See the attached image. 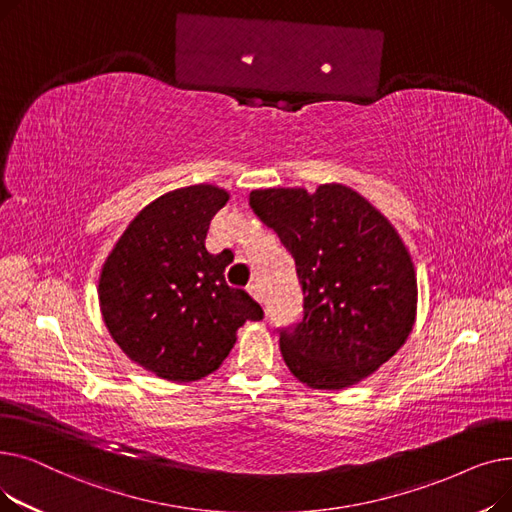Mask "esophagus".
<instances>
[{"instance_id": "1", "label": "esophagus", "mask_w": 512, "mask_h": 512, "mask_svg": "<svg viewBox=\"0 0 512 512\" xmlns=\"http://www.w3.org/2000/svg\"><path fill=\"white\" fill-rule=\"evenodd\" d=\"M247 292L251 294V297H253L257 303H263V292H261L259 282H251V284L247 286Z\"/></svg>"}]
</instances>
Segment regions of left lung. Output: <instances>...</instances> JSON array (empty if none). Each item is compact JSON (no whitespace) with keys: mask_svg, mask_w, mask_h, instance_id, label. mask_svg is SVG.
<instances>
[{"mask_svg":"<svg viewBox=\"0 0 512 512\" xmlns=\"http://www.w3.org/2000/svg\"><path fill=\"white\" fill-rule=\"evenodd\" d=\"M249 205L294 259L303 319L280 330L294 378L315 390L361 382L405 344L417 278L400 236L353 188L253 191Z\"/></svg>","mask_w":512,"mask_h":512,"instance_id":"obj_1","label":"left lung"}]
</instances>
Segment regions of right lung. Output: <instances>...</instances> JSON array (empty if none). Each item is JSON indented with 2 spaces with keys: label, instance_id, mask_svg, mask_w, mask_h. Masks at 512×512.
Masks as SVG:
<instances>
[{
  "label": "right lung",
  "instance_id": "right-lung-1",
  "mask_svg": "<svg viewBox=\"0 0 512 512\" xmlns=\"http://www.w3.org/2000/svg\"><path fill=\"white\" fill-rule=\"evenodd\" d=\"M228 193L195 184L166 193L130 222L99 278L103 321L122 351L170 382H195L218 369L236 330L263 317L245 290L230 288L226 253L205 236Z\"/></svg>",
  "mask_w": 512,
  "mask_h": 512
}]
</instances>
